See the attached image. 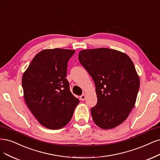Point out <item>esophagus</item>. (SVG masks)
Here are the masks:
<instances>
[{
  "label": "esophagus",
  "instance_id": "esophagus-1",
  "mask_svg": "<svg viewBox=\"0 0 160 160\" xmlns=\"http://www.w3.org/2000/svg\"><path fill=\"white\" fill-rule=\"evenodd\" d=\"M86 99V95H82L81 96H80V100L81 101H85Z\"/></svg>",
  "mask_w": 160,
  "mask_h": 160
}]
</instances>
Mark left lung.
<instances>
[{
    "label": "left lung",
    "mask_w": 160,
    "mask_h": 160,
    "mask_svg": "<svg viewBox=\"0 0 160 160\" xmlns=\"http://www.w3.org/2000/svg\"><path fill=\"white\" fill-rule=\"evenodd\" d=\"M79 60L94 81L97 103L91 109L94 122L102 129L122 124L134 107L139 77L127 55L108 48L81 50Z\"/></svg>",
    "instance_id": "8db88e82"
}]
</instances>
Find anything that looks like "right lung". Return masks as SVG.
<instances>
[{
    "label": "right lung",
    "instance_id": "obj_1",
    "mask_svg": "<svg viewBox=\"0 0 160 160\" xmlns=\"http://www.w3.org/2000/svg\"><path fill=\"white\" fill-rule=\"evenodd\" d=\"M68 49H45L32 59L22 79L28 107L42 125L60 129L73 117L79 100L66 79L68 63L75 53Z\"/></svg>",
    "mask_w": 160,
    "mask_h": 160
}]
</instances>
